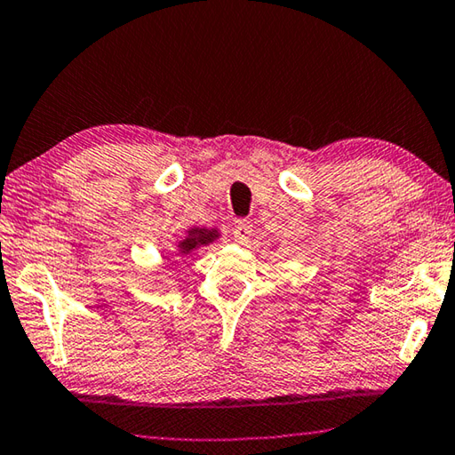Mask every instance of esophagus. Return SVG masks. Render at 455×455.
Segmentation results:
<instances>
[{
	"instance_id": "34e87169",
	"label": "esophagus",
	"mask_w": 455,
	"mask_h": 455,
	"mask_svg": "<svg viewBox=\"0 0 455 455\" xmlns=\"http://www.w3.org/2000/svg\"><path fill=\"white\" fill-rule=\"evenodd\" d=\"M252 233V225L249 220H238L236 227L233 230V241L238 244H244L251 238Z\"/></svg>"
}]
</instances>
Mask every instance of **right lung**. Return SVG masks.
Listing matches in <instances>:
<instances>
[{
    "instance_id": "obj_1",
    "label": "right lung",
    "mask_w": 455,
    "mask_h": 455,
    "mask_svg": "<svg viewBox=\"0 0 455 455\" xmlns=\"http://www.w3.org/2000/svg\"><path fill=\"white\" fill-rule=\"evenodd\" d=\"M220 238V233L217 228H188L187 230V236L179 241L176 244V251H179V255H190L192 251L200 249V246H206Z\"/></svg>"
}]
</instances>
